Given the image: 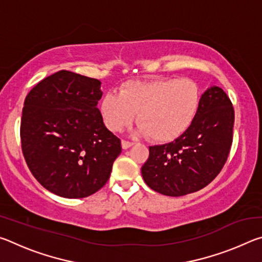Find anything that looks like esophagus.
Instances as JSON below:
<instances>
[{"label":"esophagus","instance_id":"1","mask_svg":"<svg viewBox=\"0 0 262 262\" xmlns=\"http://www.w3.org/2000/svg\"><path fill=\"white\" fill-rule=\"evenodd\" d=\"M133 144H134V142H130V141H127V140H122V141H121L122 149H128V148H130Z\"/></svg>","mask_w":262,"mask_h":262}]
</instances>
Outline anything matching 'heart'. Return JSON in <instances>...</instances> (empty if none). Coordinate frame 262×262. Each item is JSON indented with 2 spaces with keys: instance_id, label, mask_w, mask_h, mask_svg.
<instances>
[{
  "instance_id": "b5f03b06",
  "label": "heart",
  "mask_w": 262,
  "mask_h": 262,
  "mask_svg": "<svg viewBox=\"0 0 262 262\" xmlns=\"http://www.w3.org/2000/svg\"><path fill=\"white\" fill-rule=\"evenodd\" d=\"M201 90L190 78H158L123 84L104 96L100 112L105 126L120 132L137 113L140 130L155 142H168L188 129L199 112Z\"/></svg>"
}]
</instances>
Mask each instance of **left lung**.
<instances>
[{"instance_id": "1", "label": "left lung", "mask_w": 262, "mask_h": 262, "mask_svg": "<svg viewBox=\"0 0 262 262\" xmlns=\"http://www.w3.org/2000/svg\"><path fill=\"white\" fill-rule=\"evenodd\" d=\"M234 110L228 95L211 86L201 96L199 112L183 135L149 147L142 177L167 196L198 192L214 180L227 162L233 139Z\"/></svg>"}]
</instances>
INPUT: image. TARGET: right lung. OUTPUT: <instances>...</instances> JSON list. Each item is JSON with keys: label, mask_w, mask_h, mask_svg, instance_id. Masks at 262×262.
Masks as SVG:
<instances>
[{"label": "right lung", "mask_w": 262, "mask_h": 262, "mask_svg": "<svg viewBox=\"0 0 262 262\" xmlns=\"http://www.w3.org/2000/svg\"><path fill=\"white\" fill-rule=\"evenodd\" d=\"M100 81L60 70L39 82L24 101L20 142L31 173L62 198L82 199L110 179L121 141L97 108Z\"/></svg>", "instance_id": "obj_1"}]
</instances>
